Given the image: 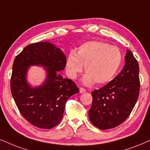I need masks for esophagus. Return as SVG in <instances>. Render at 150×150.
<instances>
[{
	"mask_svg": "<svg viewBox=\"0 0 150 150\" xmlns=\"http://www.w3.org/2000/svg\"><path fill=\"white\" fill-rule=\"evenodd\" d=\"M79 92H80V93H84V92H86V90L83 88H80V89H79Z\"/></svg>",
	"mask_w": 150,
	"mask_h": 150,
	"instance_id": "34e87169",
	"label": "esophagus"
}]
</instances>
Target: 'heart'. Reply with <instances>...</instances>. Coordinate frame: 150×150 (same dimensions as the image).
<instances>
[{
    "label": "heart",
    "mask_w": 150,
    "mask_h": 150,
    "mask_svg": "<svg viewBox=\"0 0 150 150\" xmlns=\"http://www.w3.org/2000/svg\"><path fill=\"white\" fill-rule=\"evenodd\" d=\"M122 56L117 47L106 42L90 41L81 45L76 53L71 52L66 60L67 74L71 79L77 78L85 65L86 74L83 83L98 85L111 81L121 65Z\"/></svg>",
    "instance_id": "b5f03b06"
}]
</instances>
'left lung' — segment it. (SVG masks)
Returning <instances> with one entry per match:
<instances>
[{"mask_svg": "<svg viewBox=\"0 0 150 150\" xmlns=\"http://www.w3.org/2000/svg\"><path fill=\"white\" fill-rule=\"evenodd\" d=\"M121 72L108 84L92 92L88 111L90 122L101 130L114 128L125 122L138 100L139 65L132 51L127 50Z\"/></svg>", "mask_w": 150, "mask_h": 150, "instance_id": "8db88e82", "label": "left lung"}]
</instances>
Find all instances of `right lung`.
<instances>
[{
	"mask_svg": "<svg viewBox=\"0 0 150 150\" xmlns=\"http://www.w3.org/2000/svg\"><path fill=\"white\" fill-rule=\"evenodd\" d=\"M31 66H43L45 70L46 79L41 86L33 87L27 82ZM65 66L63 51L49 42L27 46L14 59L11 92L22 116L33 126L49 129L58 125L67 99L79 92L74 81L59 74Z\"/></svg>",
	"mask_w": 150,
	"mask_h": 150,
	"instance_id": "1",
	"label": "right lung"
}]
</instances>
